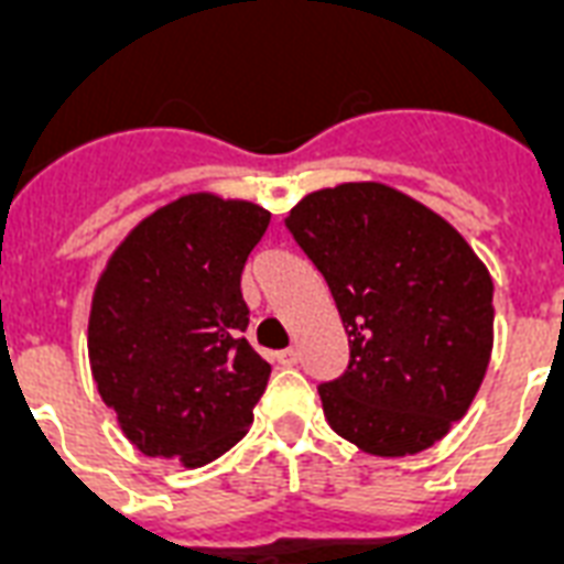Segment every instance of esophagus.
<instances>
[{
	"mask_svg": "<svg viewBox=\"0 0 564 564\" xmlns=\"http://www.w3.org/2000/svg\"><path fill=\"white\" fill-rule=\"evenodd\" d=\"M274 360L281 362V366H295L299 362V348H286V351L274 354Z\"/></svg>",
	"mask_w": 564,
	"mask_h": 564,
	"instance_id": "esophagus-1",
	"label": "esophagus"
}]
</instances>
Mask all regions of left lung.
I'll return each mask as SVG.
<instances>
[{
	"label": "left lung",
	"instance_id": "left-lung-1",
	"mask_svg": "<svg viewBox=\"0 0 564 564\" xmlns=\"http://www.w3.org/2000/svg\"><path fill=\"white\" fill-rule=\"evenodd\" d=\"M286 230L351 348L345 375L318 386L327 424L375 456L436 445L489 369V269L438 213L375 181L304 195Z\"/></svg>",
	"mask_w": 564,
	"mask_h": 564
}]
</instances>
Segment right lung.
<instances>
[{
  "instance_id": "add662e5",
  "label": "right lung",
  "mask_w": 564,
  "mask_h": 564,
  "mask_svg": "<svg viewBox=\"0 0 564 564\" xmlns=\"http://www.w3.org/2000/svg\"><path fill=\"white\" fill-rule=\"evenodd\" d=\"M269 219L260 204L189 193L110 254L87 351L101 401L145 456L198 468L248 433L272 369L242 339L239 278Z\"/></svg>"
}]
</instances>
